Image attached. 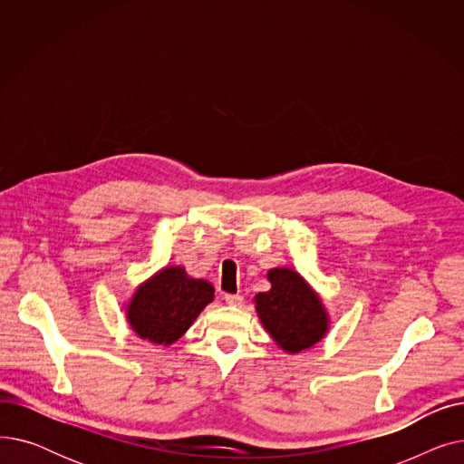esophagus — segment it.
<instances>
[{"mask_svg": "<svg viewBox=\"0 0 464 464\" xmlns=\"http://www.w3.org/2000/svg\"><path fill=\"white\" fill-rule=\"evenodd\" d=\"M224 299H226L227 304H233V306H237V304L242 303V295H238V294H237V295H235V294H226Z\"/></svg>", "mask_w": 464, "mask_h": 464, "instance_id": "obj_1", "label": "esophagus"}]
</instances>
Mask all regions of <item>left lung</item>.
<instances>
[{"instance_id":"obj_1","label":"left lung","mask_w":464,"mask_h":464,"mask_svg":"<svg viewBox=\"0 0 464 464\" xmlns=\"http://www.w3.org/2000/svg\"><path fill=\"white\" fill-rule=\"evenodd\" d=\"M271 289L256 295V308L275 343L297 353L320 343L327 329V315L306 282L289 269L269 271Z\"/></svg>"}]
</instances>
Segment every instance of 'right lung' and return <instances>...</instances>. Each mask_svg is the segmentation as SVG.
Instances as JSON below:
<instances>
[{
	"mask_svg": "<svg viewBox=\"0 0 464 464\" xmlns=\"http://www.w3.org/2000/svg\"><path fill=\"white\" fill-rule=\"evenodd\" d=\"M212 299L214 289L208 282L191 280L180 266H169L139 287L128 318L140 338L173 344Z\"/></svg>",
	"mask_w": 464,
	"mask_h": 464,
	"instance_id": "add662e5",
	"label": "right lung"
}]
</instances>
